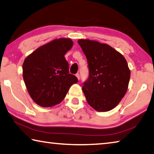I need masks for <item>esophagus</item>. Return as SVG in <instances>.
<instances>
[{
  "mask_svg": "<svg viewBox=\"0 0 154 154\" xmlns=\"http://www.w3.org/2000/svg\"><path fill=\"white\" fill-rule=\"evenodd\" d=\"M75 76L77 77V79H78V80H79V79H80V76H79V73H77L76 75H75Z\"/></svg>",
  "mask_w": 154,
  "mask_h": 154,
  "instance_id": "34e87169",
  "label": "esophagus"
}]
</instances>
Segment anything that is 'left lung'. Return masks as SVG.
Returning <instances> with one entry per match:
<instances>
[{
    "label": "left lung",
    "instance_id": "obj_1",
    "mask_svg": "<svg viewBox=\"0 0 154 154\" xmlns=\"http://www.w3.org/2000/svg\"><path fill=\"white\" fill-rule=\"evenodd\" d=\"M77 42L89 67V77L82 87L87 102L96 111H110L119 103L128 88L130 71L126 60L106 43L89 39Z\"/></svg>",
    "mask_w": 154,
    "mask_h": 154
}]
</instances>
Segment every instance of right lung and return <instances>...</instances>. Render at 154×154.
Masks as SVG:
<instances>
[{"mask_svg": "<svg viewBox=\"0 0 154 154\" xmlns=\"http://www.w3.org/2000/svg\"><path fill=\"white\" fill-rule=\"evenodd\" d=\"M71 38H56L39 47L23 63V78L34 102L43 107L60 103L69 88L78 82L69 74L64 55L72 48Z\"/></svg>", "mask_w": 154, "mask_h": 154, "instance_id": "obj_1", "label": "right lung"}]
</instances>
